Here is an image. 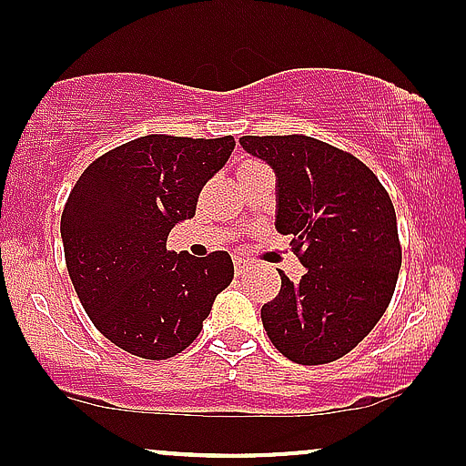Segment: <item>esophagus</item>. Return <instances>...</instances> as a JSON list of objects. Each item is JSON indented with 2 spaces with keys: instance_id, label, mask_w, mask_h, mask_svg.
I'll list each match as a JSON object with an SVG mask.
<instances>
[{
  "instance_id": "1",
  "label": "esophagus",
  "mask_w": 466,
  "mask_h": 466,
  "mask_svg": "<svg viewBox=\"0 0 466 466\" xmlns=\"http://www.w3.org/2000/svg\"><path fill=\"white\" fill-rule=\"evenodd\" d=\"M233 267H235V275H244V273H247V268H248V262H247V259H242V258H235Z\"/></svg>"
}]
</instances>
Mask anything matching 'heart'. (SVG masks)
<instances>
[{
	"mask_svg": "<svg viewBox=\"0 0 466 466\" xmlns=\"http://www.w3.org/2000/svg\"><path fill=\"white\" fill-rule=\"evenodd\" d=\"M262 167V164H258V162H251V159H247V162H242L239 164V168H238V175H247V173H251V171H255V168H259Z\"/></svg>",
	"mask_w": 466,
	"mask_h": 466,
	"instance_id": "b5f03b06",
	"label": "heart"
}]
</instances>
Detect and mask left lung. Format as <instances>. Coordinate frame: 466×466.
Instances as JSON below:
<instances>
[{
	"label": "left lung",
	"instance_id": "1",
	"mask_svg": "<svg viewBox=\"0 0 466 466\" xmlns=\"http://www.w3.org/2000/svg\"><path fill=\"white\" fill-rule=\"evenodd\" d=\"M239 144L278 175V227L307 273L262 307L273 347L298 364L353 351L398 282L402 247L387 188L351 153L309 135H244Z\"/></svg>",
	"mask_w": 466,
	"mask_h": 466
}]
</instances>
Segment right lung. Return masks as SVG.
I'll list each match as a JSON object with an SVG mask.
<instances>
[{"mask_svg": "<svg viewBox=\"0 0 466 466\" xmlns=\"http://www.w3.org/2000/svg\"><path fill=\"white\" fill-rule=\"evenodd\" d=\"M233 135H144L88 164L62 213L64 258L84 311L115 347L144 360L182 353L215 295L231 284L227 251H167L204 184L227 164Z\"/></svg>", "mask_w": 466, "mask_h": 466, "instance_id": "add662e5", "label": "right lung"}]
</instances>
